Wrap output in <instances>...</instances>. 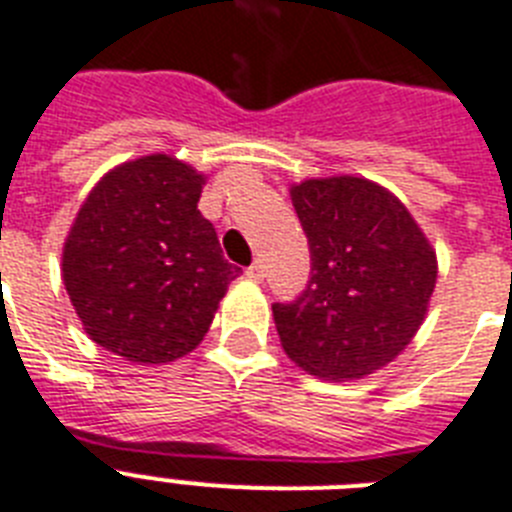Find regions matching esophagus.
Listing matches in <instances>:
<instances>
[{"mask_svg": "<svg viewBox=\"0 0 512 512\" xmlns=\"http://www.w3.org/2000/svg\"><path fill=\"white\" fill-rule=\"evenodd\" d=\"M246 277H248V280H253V282L264 280V277H266L264 264H261V261H253V264L246 269Z\"/></svg>", "mask_w": 512, "mask_h": 512, "instance_id": "1", "label": "esophagus"}]
</instances>
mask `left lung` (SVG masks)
Segmentation results:
<instances>
[{
    "mask_svg": "<svg viewBox=\"0 0 512 512\" xmlns=\"http://www.w3.org/2000/svg\"><path fill=\"white\" fill-rule=\"evenodd\" d=\"M311 251L295 301L274 303L282 348L322 379H363L413 340L437 282V256L411 211L363 177L290 188Z\"/></svg>",
    "mask_w": 512,
    "mask_h": 512,
    "instance_id": "obj_1",
    "label": "left lung"
}]
</instances>
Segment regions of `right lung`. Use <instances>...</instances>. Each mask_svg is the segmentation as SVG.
I'll return each mask as SVG.
<instances>
[{"instance_id": "1", "label": "right lung", "mask_w": 512, "mask_h": 512, "mask_svg": "<svg viewBox=\"0 0 512 512\" xmlns=\"http://www.w3.org/2000/svg\"><path fill=\"white\" fill-rule=\"evenodd\" d=\"M206 177L151 154L101 177L62 251V280L83 329L135 363L188 356L240 274L198 211Z\"/></svg>"}]
</instances>
